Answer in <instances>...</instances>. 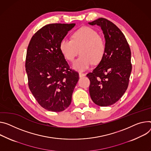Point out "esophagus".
I'll return each instance as SVG.
<instances>
[{"instance_id": "esophagus-1", "label": "esophagus", "mask_w": 151, "mask_h": 151, "mask_svg": "<svg viewBox=\"0 0 151 151\" xmlns=\"http://www.w3.org/2000/svg\"><path fill=\"white\" fill-rule=\"evenodd\" d=\"M79 77H83V76H84L86 75V74L82 73V72H79Z\"/></svg>"}]
</instances>
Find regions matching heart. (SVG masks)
I'll return each mask as SVG.
<instances>
[{
	"mask_svg": "<svg viewBox=\"0 0 151 151\" xmlns=\"http://www.w3.org/2000/svg\"><path fill=\"white\" fill-rule=\"evenodd\" d=\"M104 39L96 31L90 27H83L72 35V40L63 38L60 49L64 57L72 61L80 50L81 56L73 63L72 67L78 71H84L102 59L105 52Z\"/></svg>",
	"mask_w": 151,
	"mask_h": 151,
	"instance_id": "b5f03b06",
	"label": "heart"
}]
</instances>
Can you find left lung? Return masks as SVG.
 <instances>
[{"instance_id": "8db88e82", "label": "left lung", "mask_w": 151, "mask_h": 151, "mask_svg": "<svg viewBox=\"0 0 151 151\" xmlns=\"http://www.w3.org/2000/svg\"><path fill=\"white\" fill-rule=\"evenodd\" d=\"M88 24L101 27L106 46L98 65L87 75L90 95L95 104L107 106L117 102L128 88L132 70L131 49L125 35L111 22L99 18Z\"/></svg>"}]
</instances>
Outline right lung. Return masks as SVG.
<instances>
[{"instance_id": "1", "label": "right lung", "mask_w": 151, "mask_h": 151, "mask_svg": "<svg viewBox=\"0 0 151 151\" xmlns=\"http://www.w3.org/2000/svg\"><path fill=\"white\" fill-rule=\"evenodd\" d=\"M75 23L49 24L32 37L27 49L25 67L29 88L38 103L53 112L64 111L71 104L79 79L60 49L61 41Z\"/></svg>"}]
</instances>
